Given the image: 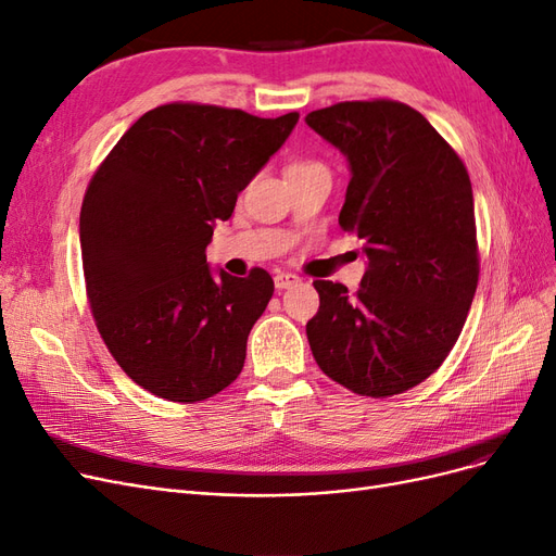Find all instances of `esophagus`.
<instances>
[{"label":"esophagus","instance_id":"obj_1","mask_svg":"<svg viewBox=\"0 0 556 556\" xmlns=\"http://www.w3.org/2000/svg\"><path fill=\"white\" fill-rule=\"evenodd\" d=\"M274 282H276V290H288V288H292V285L301 282V278H299V276H294V274L282 271V274H276Z\"/></svg>","mask_w":556,"mask_h":556}]
</instances>
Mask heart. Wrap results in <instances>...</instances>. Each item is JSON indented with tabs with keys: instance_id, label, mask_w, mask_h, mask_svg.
I'll return each mask as SVG.
<instances>
[{
	"instance_id": "1",
	"label": "heart",
	"mask_w": 556,
	"mask_h": 556,
	"mask_svg": "<svg viewBox=\"0 0 556 556\" xmlns=\"http://www.w3.org/2000/svg\"><path fill=\"white\" fill-rule=\"evenodd\" d=\"M299 172V169H325V166L323 164H319V162H313V160H308V162H296L294 166H290V172Z\"/></svg>"
}]
</instances>
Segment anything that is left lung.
<instances>
[{
	"instance_id": "1",
	"label": "left lung",
	"mask_w": 556,
	"mask_h": 556,
	"mask_svg": "<svg viewBox=\"0 0 556 556\" xmlns=\"http://www.w3.org/2000/svg\"><path fill=\"white\" fill-rule=\"evenodd\" d=\"M306 123L350 162L339 225L368 257L355 294L313 282V357L350 392L403 394L445 362L473 304L480 255L468 172L422 113L394 99L341 102Z\"/></svg>"
}]
</instances>
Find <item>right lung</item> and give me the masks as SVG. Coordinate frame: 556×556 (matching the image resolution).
<instances>
[{"label": "right lung", "mask_w": 556, "mask_h": 556, "mask_svg": "<svg viewBox=\"0 0 556 556\" xmlns=\"http://www.w3.org/2000/svg\"><path fill=\"white\" fill-rule=\"evenodd\" d=\"M296 121L172 102L143 113L94 172L80 206L88 304L113 359L150 394L194 403L239 378L274 280L264 268L213 278L206 245Z\"/></svg>", "instance_id": "right-lung-1"}]
</instances>
